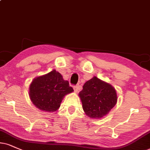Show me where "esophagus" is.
<instances>
[{
  "label": "esophagus",
  "mask_w": 150,
  "mask_h": 150,
  "mask_svg": "<svg viewBox=\"0 0 150 150\" xmlns=\"http://www.w3.org/2000/svg\"><path fill=\"white\" fill-rule=\"evenodd\" d=\"M79 88H80V86H79V85H76V86H75L73 87L74 88V91H75V92H78V91L79 90Z\"/></svg>",
  "instance_id": "obj_1"
}]
</instances>
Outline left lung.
<instances>
[{"instance_id": "1", "label": "left lung", "mask_w": 150, "mask_h": 150, "mask_svg": "<svg viewBox=\"0 0 150 150\" xmlns=\"http://www.w3.org/2000/svg\"><path fill=\"white\" fill-rule=\"evenodd\" d=\"M79 96L85 113L89 117L96 119L107 115L117 99L115 89L96 76L85 83Z\"/></svg>"}]
</instances>
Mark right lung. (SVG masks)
<instances>
[{"label":"right lung","instance_id":"obj_1","mask_svg":"<svg viewBox=\"0 0 150 150\" xmlns=\"http://www.w3.org/2000/svg\"><path fill=\"white\" fill-rule=\"evenodd\" d=\"M73 91L69 81L64 80L56 70H53L33 79L29 95L36 107L45 112H53L59 108L64 96Z\"/></svg>","mask_w":150,"mask_h":150}]
</instances>
